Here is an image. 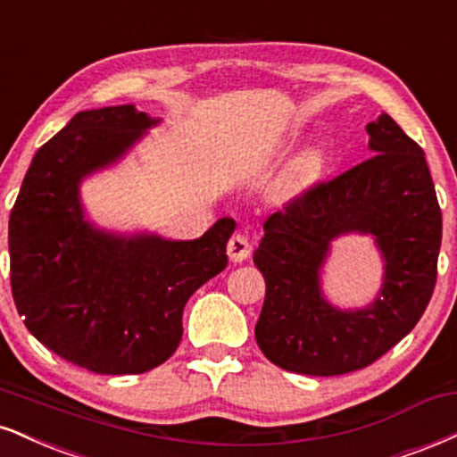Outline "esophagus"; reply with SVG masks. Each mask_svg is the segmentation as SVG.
<instances>
[{"label":"esophagus","instance_id":"obj_1","mask_svg":"<svg viewBox=\"0 0 457 457\" xmlns=\"http://www.w3.org/2000/svg\"><path fill=\"white\" fill-rule=\"evenodd\" d=\"M228 255L232 262H245L251 257V243L245 234H234L228 243Z\"/></svg>","mask_w":457,"mask_h":457}]
</instances>
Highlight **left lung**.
<instances>
[{"label":"left lung","mask_w":457,"mask_h":457,"mask_svg":"<svg viewBox=\"0 0 457 457\" xmlns=\"http://www.w3.org/2000/svg\"><path fill=\"white\" fill-rule=\"evenodd\" d=\"M366 129L375 155L306 187L263 223L253 255L266 278L255 338L283 370L334 377L370 366L432 298L443 217L426 155L389 114ZM347 231L372 233L386 257L382 294L361 312L332 310L318 291L327 246Z\"/></svg>","instance_id":"obj_1"}]
</instances>
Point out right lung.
<instances>
[{"label":"right lung","instance_id":"obj_1","mask_svg":"<svg viewBox=\"0 0 457 457\" xmlns=\"http://www.w3.org/2000/svg\"><path fill=\"white\" fill-rule=\"evenodd\" d=\"M155 125L131 104L87 110L37 148L8 225L10 285L27 329L97 375H140L183 338L187 300L228 266L236 223L197 240L117 238L82 219V176L112 163Z\"/></svg>","mask_w":457,"mask_h":457}]
</instances>
